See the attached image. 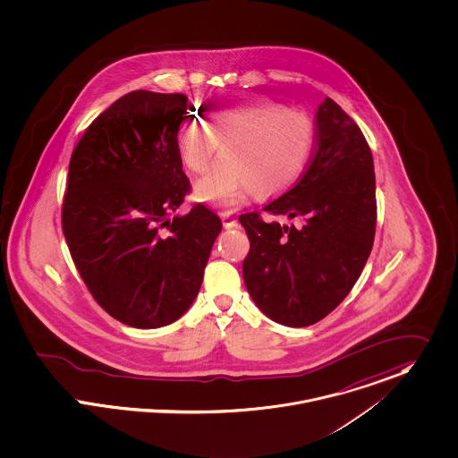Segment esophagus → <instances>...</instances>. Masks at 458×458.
Segmentation results:
<instances>
[{
	"label": "esophagus",
	"mask_w": 458,
	"mask_h": 458,
	"mask_svg": "<svg viewBox=\"0 0 458 458\" xmlns=\"http://www.w3.org/2000/svg\"><path fill=\"white\" fill-rule=\"evenodd\" d=\"M221 219H223V226L225 228H235L239 223H237V219L230 214V212H223L221 214Z\"/></svg>",
	"instance_id": "obj_1"
}]
</instances>
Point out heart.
I'll use <instances>...</instances> for the list:
<instances>
[{"instance_id":"b5f03b06","label":"heart","mask_w":458,"mask_h":458,"mask_svg":"<svg viewBox=\"0 0 458 458\" xmlns=\"http://www.w3.org/2000/svg\"><path fill=\"white\" fill-rule=\"evenodd\" d=\"M205 115H188L177 148L193 174H204L223 140L225 156L197 184L202 202L233 207L251 190L277 195L304 174L314 149L310 117L267 97L235 93L205 105Z\"/></svg>"}]
</instances>
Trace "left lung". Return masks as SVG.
<instances>
[{
	"label": "left lung",
	"mask_w": 458,
	"mask_h": 458,
	"mask_svg": "<svg viewBox=\"0 0 458 458\" xmlns=\"http://www.w3.org/2000/svg\"><path fill=\"white\" fill-rule=\"evenodd\" d=\"M261 210L295 219L239 217L250 237L242 263L258 309L286 327L318 323L355 286L376 233V175L355 121L332 98L316 112V148L301 181Z\"/></svg>",
	"instance_id": "8db88e82"
}]
</instances>
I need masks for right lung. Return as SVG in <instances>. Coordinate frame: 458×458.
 <instances>
[{
    "label": "right lung",
    "instance_id": "right-lung-1",
    "mask_svg": "<svg viewBox=\"0 0 458 458\" xmlns=\"http://www.w3.org/2000/svg\"><path fill=\"white\" fill-rule=\"evenodd\" d=\"M188 97L131 91L88 126L68 166L61 223L93 299L117 321L159 328L193 304L223 225L197 204L177 133Z\"/></svg>",
    "mask_w": 458,
    "mask_h": 458
}]
</instances>
